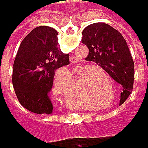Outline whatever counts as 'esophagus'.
<instances>
[{
	"label": "esophagus",
	"mask_w": 148,
	"mask_h": 148,
	"mask_svg": "<svg viewBox=\"0 0 148 148\" xmlns=\"http://www.w3.org/2000/svg\"><path fill=\"white\" fill-rule=\"evenodd\" d=\"M69 61H70V63H71L72 64H76V63L78 62V58L75 57V56H71V57L69 58Z\"/></svg>",
	"instance_id": "1"
}]
</instances>
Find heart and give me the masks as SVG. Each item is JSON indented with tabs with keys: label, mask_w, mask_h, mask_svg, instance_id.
<instances>
[{
	"label": "heart",
	"mask_w": 148,
	"mask_h": 148,
	"mask_svg": "<svg viewBox=\"0 0 148 148\" xmlns=\"http://www.w3.org/2000/svg\"><path fill=\"white\" fill-rule=\"evenodd\" d=\"M101 76L105 78V79L108 81H110L108 73L99 67H94L89 70H87L79 77V84H81L85 78L86 79L84 81L85 83V85L82 90V96L84 99H87L90 103H102L108 99V92ZM110 94V100H112L113 98L112 89H111Z\"/></svg>",
	"instance_id": "b5f03b06"
}]
</instances>
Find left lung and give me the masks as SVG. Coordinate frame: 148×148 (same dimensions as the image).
<instances>
[{"mask_svg":"<svg viewBox=\"0 0 148 148\" xmlns=\"http://www.w3.org/2000/svg\"><path fill=\"white\" fill-rule=\"evenodd\" d=\"M82 35V43L88 48L85 60L98 64L121 85L119 104L123 103L132 93L134 80V63L124 38L102 22L88 25Z\"/></svg>","mask_w":148,"mask_h":148,"instance_id":"1","label":"left lung"}]
</instances>
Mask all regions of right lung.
I'll return each instance as SVG.
<instances>
[{"instance_id": "obj_1", "label": "right lung", "mask_w": 148, "mask_h": 148, "mask_svg": "<svg viewBox=\"0 0 148 148\" xmlns=\"http://www.w3.org/2000/svg\"><path fill=\"white\" fill-rule=\"evenodd\" d=\"M57 31L49 26L31 30L20 45L13 65L12 83L20 103L37 114H51L49 92L55 72L69 64L60 50Z\"/></svg>"}]
</instances>
